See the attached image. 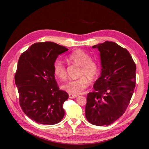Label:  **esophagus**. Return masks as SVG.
I'll return each instance as SVG.
<instances>
[{
  "label": "esophagus",
  "mask_w": 149,
  "mask_h": 149,
  "mask_svg": "<svg viewBox=\"0 0 149 149\" xmlns=\"http://www.w3.org/2000/svg\"><path fill=\"white\" fill-rule=\"evenodd\" d=\"M78 96V95H74V94H69V97L70 99H73V98H76Z\"/></svg>",
  "instance_id": "1"
}]
</instances>
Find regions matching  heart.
<instances>
[{
    "instance_id": "1",
    "label": "heart",
    "mask_w": 149,
    "mask_h": 149,
    "mask_svg": "<svg viewBox=\"0 0 149 149\" xmlns=\"http://www.w3.org/2000/svg\"><path fill=\"white\" fill-rule=\"evenodd\" d=\"M68 59L74 63L81 66L79 79L70 81L61 86L62 89L70 94L77 95L81 93L90 83L97 79L100 74V67L96 62L91 60V57L87 53L77 49L69 56ZM53 73L61 79L66 78V70L64 63L60 60L55 61L53 65Z\"/></svg>"
}]
</instances>
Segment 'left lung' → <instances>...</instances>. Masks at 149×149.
Here are the masks:
<instances>
[{
    "label": "left lung",
    "mask_w": 149,
    "mask_h": 149,
    "mask_svg": "<svg viewBox=\"0 0 149 149\" xmlns=\"http://www.w3.org/2000/svg\"><path fill=\"white\" fill-rule=\"evenodd\" d=\"M100 52L101 73L94 91L87 95L85 116L89 123L109 125L123 115L136 87V65L129 52L113 42L92 47Z\"/></svg>",
    "instance_id": "left-lung-1"
}]
</instances>
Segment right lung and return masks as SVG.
<instances>
[{
    "label": "right lung",
    "mask_w": 149,
    "mask_h": 149,
    "mask_svg": "<svg viewBox=\"0 0 149 149\" xmlns=\"http://www.w3.org/2000/svg\"><path fill=\"white\" fill-rule=\"evenodd\" d=\"M68 50L52 42L36 43L20 55L15 74L20 105L30 119L53 125L63 119L68 94L58 86L53 65L58 56Z\"/></svg>",
    "instance_id": "add662e5"
}]
</instances>
